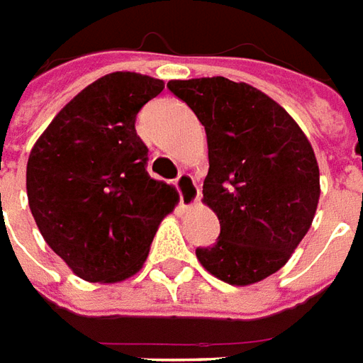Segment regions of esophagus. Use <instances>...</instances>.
<instances>
[{"instance_id": "obj_1", "label": "esophagus", "mask_w": 363, "mask_h": 363, "mask_svg": "<svg viewBox=\"0 0 363 363\" xmlns=\"http://www.w3.org/2000/svg\"><path fill=\"white\" fill-rule=\"evenodd\" d=\"M177 194H179V203L182 207H194L195 203L199 201V187L195 184L191 174H179L176 179Z\"/></svg>"}]
</instances>
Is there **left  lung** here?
I'll return each instance as SVG.
<instances>
[{"instance_id":"obj_1","label":"left lung","mask_w":363,"mask_h":363,"mask_svg":"<svg viewBox=\"0 0 363 363\" xmlns=\"http://www.w3.org/2000/svg\"><path fill=\"white\" fill-rule=\"evenodd\" d=\"M168 89L201 121L209 146L203 201L220 235L197 248L209 274L250 285L284 268L311 228L320 195L313 146L281 105L248 84L172 79Z\"/></svg>"}]
</instances>
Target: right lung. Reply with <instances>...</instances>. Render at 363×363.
Listing matches in <instances>:
<instances>
[{"label":"right lung","mask_w":363,"mask_h":363,"mask_svg":"<svg viewBox=\"0 0 363 363\" xmlns=\"http://www.w3.org/2000/svg\"><path fill=\"white\" fill-rule=\"evenodd\" d=\"M162 79L113 72L82 89L40 135L27 197L46 244L86 281L115 284L143 268L177 191L146 172L136 113Z\"/></svg>","instance_id":"add662e5"}]
</instances>
